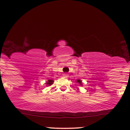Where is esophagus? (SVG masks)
Here are the masks:
<instances>
[{"label":"esophagus","instance_id":"obj_1","mask_svg":"<svg viewBox=\"0 0 130 130\" xmlns=\"http://www.w3.org/2000/svg\"><path fill=\"white\" fill-rule=\"evenodd\" d=\"M63 76L65 77H68V74L67 73H65L63 74Z\"/></svg>","mask_w":130,"mask_h":130}]
</instances>
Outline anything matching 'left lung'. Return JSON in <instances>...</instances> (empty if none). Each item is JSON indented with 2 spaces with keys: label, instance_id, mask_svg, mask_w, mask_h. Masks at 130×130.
<instances>
[{
  "label": "left lung",
  "instance_id": "obj_1",
  "mask_svg": "<svg viewBox=\"0 0 130 130\" xmlns=\"http://www.w3.org/2000/svg\"><path fill=\"white\" fill-rule=\"evenodd\" d=\"M77 83H79V84H80V85H81V81H80V80L79 79L77 80Z\"/></svg>",
  "mask_w": 130,
  "mask_h": 130
}]
</instances>
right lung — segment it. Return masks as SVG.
<instances>
[{"instance_id": "right-lung-1", "label": "right lung", "mask_w": 130, "mask_h": 130, "mask_svg": "<svg viewBox=\"0 0 130 130\" xmlns=\"http://www.w3.org/2000/svg\"><path fill=\"white\" fill-rule=\"evenodd\" d=\"M53 83H54V81L53 80H48V81H47V84L51 85V84H53Z\"/></svg>"}]
</instances>
